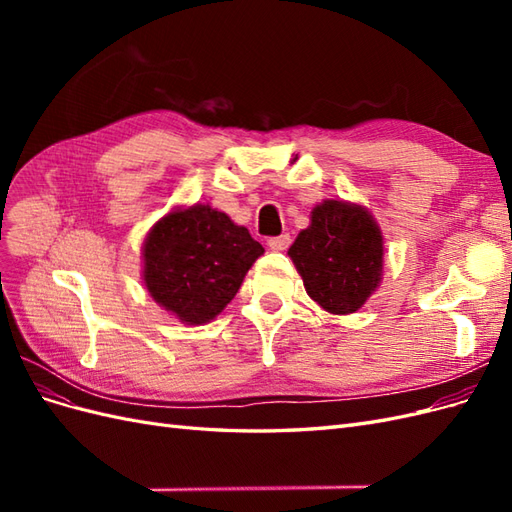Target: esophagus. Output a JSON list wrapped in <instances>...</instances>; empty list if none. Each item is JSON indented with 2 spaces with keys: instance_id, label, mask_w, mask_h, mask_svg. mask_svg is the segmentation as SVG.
Masks as SVG:
<instances>
[{
  "instance_id": "34e87169",
  "label": "esophagus",
  "mask_w": 512,
  "mask_h": 512,
  "mask_svg": "<svg viewBox=\"0 0 512 512\" xmlns=\"http://www.w3.org/2000/svg\"><path fill=\"white\" fill-rule=\"evenodd\" d=\"M267 245H269V250H273V252H284L286 247L290 245V235H280V237H271L269 241H267Z\"/></svg>"
}]
</instances>
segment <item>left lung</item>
Listing matches in <instances>:
<instances>
[{
	"label": "left lung",
	"instance_id": "left-lung-1",
	"mask_svg": "<svg viewBox=\"0 0 512 512\" xmlns=\"http://www.w3.org/2000/svg\"><path fill=\"white\" fill-rule=\"evenodd\" d=\"M288 256L303 286L329 314H354L382 280V230L365 207L322 200Z\"/></svg>",
	"mask_w": 512,
	"mask_h": 512
}]
</instances>
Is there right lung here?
I'll return each mask as SVG.
<instances>
[{
	"mask_svg": "<svg viewBox=\"0 0 512 512\" xmlns=\"http://www.w3.org/2000/svg\"><path fill=\"white\" fill-rule=\"evenodd\" d=\"M262 252L245 226L196 203L151 226L143 243V280L166 312L183 324H205L235 299Z\"/></svg>",
	"mask_w": 512,
	"mask_h": 512,
	"instance_id": "obj_1",
	"label": "right lung"
}]
</instances>
